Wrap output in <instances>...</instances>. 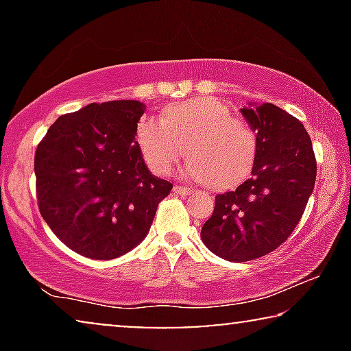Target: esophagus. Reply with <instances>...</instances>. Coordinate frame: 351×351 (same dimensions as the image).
<instances>
[{
	"label": "esophagus",
	"instance_id": "34e87169",
	"mask_svg": "<svg viewBox=\"0 0 351 351\" xmlns=\"http://www.w3.org/2000/svg\"><path fill=\"white\" fill-rule=\"evenodd\" d=\"M193 189H190V186H182V185H174V193L177 195H191L193 193Z\"/></svg>",
	"mask_w": 351,
	"mask_h": 351
}]
</instances>
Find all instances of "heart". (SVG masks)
Listing matches in <instances>:
<instances>
[{"instance_id": "b5f03b06", "label": "heart", "mask_w": 351, "mask_h": 351, "mask_svg": "<svg viewBox=\"0 0 351 351\" xmlns=\"http://www.w3.org/2000/svg\"><path fill=\"white\" fill-rule=\"evenodd\" d=\"M136 141L148 167L166 176L190 153L184 176L215 186L238 184L251 174L258 152L257 134L246 119L233 117L222 100L198 97L169 105L162 119L143 117Z\"/></svg>"}]
</instances>
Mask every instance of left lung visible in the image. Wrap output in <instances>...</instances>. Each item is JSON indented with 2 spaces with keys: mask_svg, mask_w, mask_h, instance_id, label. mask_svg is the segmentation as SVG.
<instances>
[{
  "mask_svg": "<svg viewBox=\"0 0 351 351\" xmlns=\"http://www.w3.org/2000/svg\"><path fill=\"white\" fill-rule=\"evenodd\" d=\"M257 134L251 177L215 196L213 215L201 228L204 246L230 262H247L280 247L313 191L316 158L311 138L295 117L273 104L241 110Z\"/></svg>",
  "mask_w": 351,
  "mask_h": 351,
  "instance_id": "1",
  "label": "left lung"
}]
</instances>
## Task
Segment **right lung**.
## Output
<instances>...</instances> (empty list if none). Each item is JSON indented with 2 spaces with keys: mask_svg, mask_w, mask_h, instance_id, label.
Here are the masks:
<instances>
[{
  "mask_svg": "<svg viewBox=\"0 0 351 351\" xmlns=\"http://www.w3.org/2000/svg\"><path fill=\"white\" fill-rule=\"evenodd\" d=\"M145 105L89 104L62 114L35 153L38 208L80 256L110 261L136 247L172 184L152 176L136 137Z\"/></svg>",
  "mask_w": 351,
  "mask_h": 351,
  "instance_id": "1",
  "label": "right lung"
}]
</instances>
